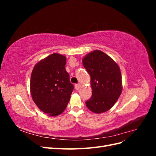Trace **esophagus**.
<instances>
[{"label":"esophagus","instance_id":"34e87169","mask_svg":"<svg viewBox=\"0 0 156 156\" xmlns=\"http://www.w3.org/2000/svg\"><path fill=\"white\" fill-rule=\"evenodd\" d=\"M80 87H81V85H80V84H76L75 85V89L77 90H78L80 88Z\"/></svg>","mask_w":156,"mask_h":156}]
</instances>
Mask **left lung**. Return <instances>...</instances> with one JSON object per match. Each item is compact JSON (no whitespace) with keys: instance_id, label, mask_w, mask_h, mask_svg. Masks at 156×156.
Returning <instances> with one entry per match:
<instances>
[{"instance_id":"obj_1","label":"left lung","mask_w":156,"mask_h":156,"mask_svg":"<svg viewBox=\"0 0 156 156\" xmlns=\"http://www.w3.org/2000/svg\"><path fill=\"white\" fill-rule=\"evenodd\" d=\"M91 78L92 95L86 101L95 113L107 111L115 104L122 92V75L118 64L103 52L96 50L83 59Z\"/></svg>"}]
</instances>
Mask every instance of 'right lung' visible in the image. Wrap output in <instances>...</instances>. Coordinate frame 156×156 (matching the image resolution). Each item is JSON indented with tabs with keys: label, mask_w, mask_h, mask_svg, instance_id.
<instances>
[{
	"label": "right lung",
	"mask_w": 156,
	"mask_h": 156,
	"mask_svg": "<svg viewBox=\"0 0 156 156\" xmlns=\"http://www.w3.org/2000/svg\"><path fill=\"white\" fill-rule=\"evenodd\" d=\"M66 62L65 56L53 53L36 64L32 72V100L41 111L52 116L63 112L74 89Z\"/></svg>",
	"instance_id": "1"
}]
</instances>
